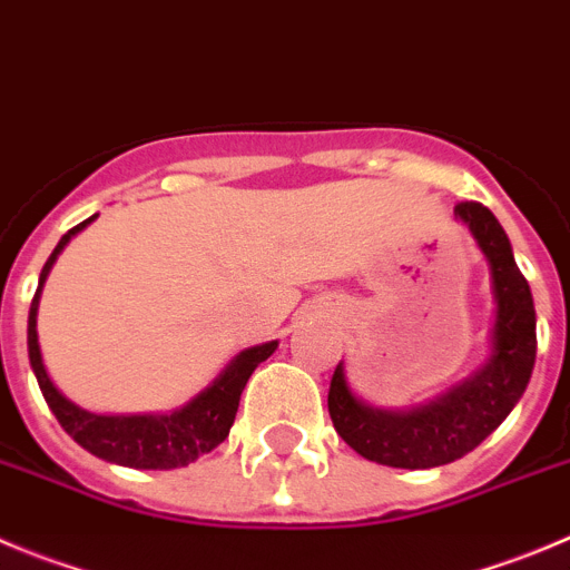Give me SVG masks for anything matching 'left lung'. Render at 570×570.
<instances>
[{"label":"left lung","instance_id":"8db88e82","mask_svg":"<svg viewBox=\"0 0 570 570\" xmlns=\"http://www.w3.org/2000/svg\"><path fill=\"white\" fill-rule=\"evenodd\" d=\"M456 218L490 263L495 324L487 363L442 397L411 411H381L350 392L344 366H335L327 409L338 436L370 462L386 468L428 470L451 464L479 448L523 397L538 355V316L529 282L495 215L479 200L456 204Z\"/></svg>","mask_w":570,"mask_h":570}]
</instances>
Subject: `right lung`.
Wrapping results in <instances>:
<instances>
[{
	"label": "right lung",
	"instance_id": "add662e5",
	"mask_svg": "<svg viewBox=\"0 0 570 570\" xmlns=\"http://www.w3.org/2000/svg\"><path fill=\"white\" fill-rule=\"evenodd\" d=\"M95 218L97 215L86 218L83 224L69 229L67 235L58 240L56 252L50 254V259H47L45 268H41V276H38V291L36 296H32L30 318H27V352H30V366L32 372H36L38 389H41L47 405H50V411L56 414V420L61 422L63 431H67L80 448L95 453L97 459H106V462L137 470L184 468V464L195 462L198 456H204V453H209L213 448H218V444L229 436V428L232 422H235L243 389H246L252 372L257 370V363H263L265 357H271V352L276 350V341L252 346V350H243L240 355L232 357L229 366H226L198 397H193L184 409L173 411V414L106 416L91 414V411H83L80 405H75L72 400H67L58 392L56 383L47 375L45 361H41V346H38L36 316L41 288H45L52 263H56L58 254L63 252V246H67L80 229H86Z\"/></svg>",
	"mask_w": 570,
	"mask_h": 570
}]
</instances>
